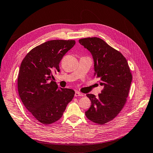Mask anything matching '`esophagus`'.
I'll return each instance as SVG.
<instances>
[{"label":"esophagus","mask_w":153,"mask_h":153,"mask_svg":"<svg viewBox=\"0 0 153 153\" xmlns=\"http://www.w3.org/2000/svg\"><path fill=\"white\" fill-rule=\"evenodd\" d=\"M75 97L84 96V94H83L82 93H80V92H78V91H76V92H75Z\"/></svg>","instance_id":"34e87169"}]
</instances>
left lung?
I'll list each match as a JSON object with an SVG mask.
<instances>
[{
    "mask_svg": "<svg viewBox=\"0 0 153 153\" xmlns=\"http://www.w3.org/2000/svg\"><path fill=\"white\" fill-rule=\"evenodd\" d=\"M79 43L91 53L94 76L103 86L98 98L87 94L91 105L85 115L90 121L103 124L117 117L124 107L132 80L131 73L124 55L103 39L96 37L82 38Z\"/></svg>",
    "mask_w": 153,
    "mask_h": 153,
    "instance_id": "left-lung-1",
    "label": "left lung"
}]
</instances>
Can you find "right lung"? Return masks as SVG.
Here are the masks:
<instances>
[{"instance_id":"add662e5","label":"right lung","mask_w":153,"mask_h":153,"mask_svg":"<svg viewBox=\"0 0 153 153\" xmlns=\"http://www.w3.org/2000/svg\"><path fill=\"white\" fill-rule=\"evenodd\" d=\"M75 40H51L32 48L23 59L18 76V91L25 107L45 125L57 121L75 91L59 88L53 74L59 71L64 55Z\"/></svg>"}]
</instances>
